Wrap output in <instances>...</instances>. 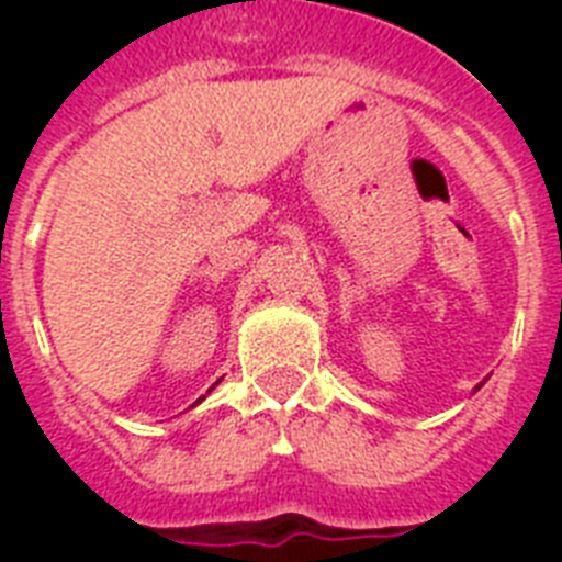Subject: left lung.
Segmentation results:
<instances>
[{
	"label": "left lung",
	"mask_w": 562,
	"mask_h": 562,
	"mask_svg": "<svg viewBox=\"0 0 562 562\" xmlns=\"http://www.w3.org/2000/svg\"><path fill=\"white\" fill-rule=\"evenodd\" d=\"M481 385H484V382H479V385H475V391H479V389H481Z\"/></svg>",
	"instance_id": "left-lung-1"
}]
</instances>
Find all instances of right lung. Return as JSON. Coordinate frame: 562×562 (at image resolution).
Returning a JSON list of instances; mask_svg holds the SVG:
<instances>
[{"label": "right lung", "instance_id": "1", "mask_svg": "<svg viewBox=\"0 0 562 562\" xmlns=\"http://www.w3.org/2000/svg\"><path fill=\"white\" fill-rule=\"evenodd\" d=\"M202 400H205V396H202ZM202 400H200V402H202Z\"/></svg>", "mask_w": 562, "mask_h": 562}]
</instances>
